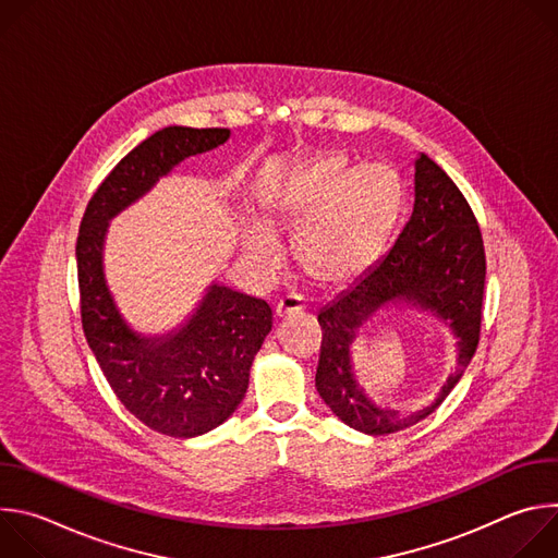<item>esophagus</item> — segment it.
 Masks as SVG:
<instances>
[{
  "label": "esophagus",
  "instance_id": "1",
  "mask_svg": "<svg viewBox=\"0 0 558 558\" xmlns=\"http://www.w3.org/2000/svg\"><path fill=\"white\" fill-rule=\"evenodd\" d=\"M300 311H304V302L298 295H284L276 304V317H289V315L300 313Z\"/></svg>",
  "mask_w": 558,
  "mask_h": 558
}]
</instances>
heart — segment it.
Returning <instances> with one entry per match:
<instances>
[{"label": "heart", "mask_w": 558, "mask_h": 558, "mask_svg": "<svg viewBox=\"0 0 558 558\" xmlns=\"http://www.w3.org/2000/svg\"><path fill=\"white\" fill-rule=\"evenodd\" d=\"M397 207L400 183L388 166L353 168L344 154L333 151L276 183L265 198V222L272 231L295 233L293 258L308 280L342 287L377 258ZM268 230L254 222L243 233L245 252L263 267L280 258V245Z\"/></svg>", "instance_id": "b5f03b06"}]
</instances>
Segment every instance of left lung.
I'll use <instances>...</instances> for the list:
<instances>
[{"label": "left lung", "mask_w": 558, "mask_h": 558, "mask_svg": "<svg viewBox=\"0 0 558 558\" xmlns=\"http://www.w3.org/2000/svg\"><path fill=\"white\" fill-rule=\"evenodd\" d=\"M413 211L390 252L347 291L320 308V364L315 388L347 426L366 435H388L426 420L468 368L482 329L486 254L476 218L450 181L426 154L415 156ZM415 307L433 314L456 338V371L424 410L402 416L381 410L354 375L352 347L384 310Z\"/></svg>", "instance_id": "8db88e82"}]
</instances>
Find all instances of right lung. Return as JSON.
I'll list each match as a JSON object with an SVG mask.
<instances>
[{
  "label": "right lung",
  "instance_id": "1",
  "mask_svg": "<svg viewBox=\"0 0 558 558\" xmlns=\"http://www.w3.org/2000/svg\"><path fill=\"white\" fill-rule=\"evenodd\" d=\"M227 128L170 125L138 143L90 198L76 238L82 325L121 404L147 428L198 437L227 422L250 386L256 353L271 331L265 300L211 282L168 333L136 331L119 308L104 265L110 220L170 177L185 158L227 143Z\"/></svg>",
  "mask_w": 558,
  "mask_h": 558
}]
</instances>
